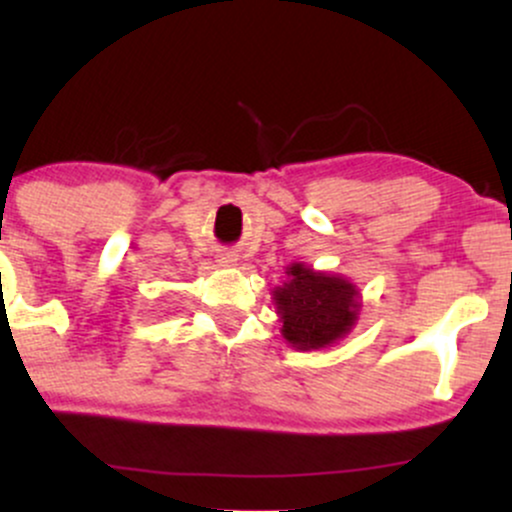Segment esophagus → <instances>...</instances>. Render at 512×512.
I'll use <instances>...</instances> for the list:
<instances>
[{
  "label": "esophagus",
  "mask_w": 512,
  "mask_h": 512,
  "mask_svg": "<svg viewBox=\"0 0 512 512\" xmlns=\"http://www.w3.org/2000/svg\"><path fill=\"white\" fill-rule=\"evenodd\" d=\"M219 262H221V264H226V267H228V264L236 262V255H233V252H228V250H223L221 255H219Z\"/></svg>",
  "instance_id": "34e87169"
}]
</instances>
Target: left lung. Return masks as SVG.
Instances as JSON below:
<instances>
[{"mask_svg":"<svg viewBox=\"0 0 512 512\" xmlns=\"http://www.w3.org/2000/svg\"><path fill=\"white\" fill-rule=\"evenodd\" d=\"M289 276L274 291V301L284 322L281 332L296 349H320L351 330L358 291L349 281L313 272L303 264H293Z\"/></svg>","mask_w":512,"mask_h":512,"instance_id":"1","label":"left lung"}]
</instances>
